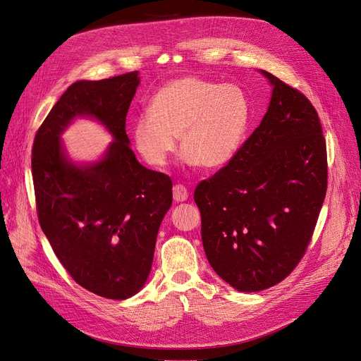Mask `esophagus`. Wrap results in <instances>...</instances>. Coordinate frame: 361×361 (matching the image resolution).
Listing matches in <instances>:
<instances>
[{
  "label": "esophagus",
  "mask_w": 361,
  "mask_h": 361,
  "mask_svg": "<svg viewBox=\"0 0 361 361\" xmlns=\"http://www.w3.org/2000/svg\"><path fill=\"white\" fill-rule=\"evenodd\" d=\"M188 195H190V192H188V190H186L183 185L178 183V185L173 186V200L175 201L182 202V201H185L188 198Z\"/></svg>",
  "instance_id": "esophagus-1"
}]
</instances>
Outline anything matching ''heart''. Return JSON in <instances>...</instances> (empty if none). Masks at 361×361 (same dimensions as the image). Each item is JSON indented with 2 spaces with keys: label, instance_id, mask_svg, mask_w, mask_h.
<instances>
[{
  "label": "heart",
  "instance_id": "heart-1",
  "mask_svg": "<svg viewBox=\"0 0 361 361\" xmlns=\"http://www.w3.org/2000/svg\"><path fill=\"white\" fill-rule=\"evenodd\" d=\"M148 111L135 118L132 136L142 159L154 167L167 164L179 135L186 163L207 169L226 164L250 120V102L241 88L195 76L164 85Z\"/></svg>",
  "mask_w": 361,
  "mask_h": 361
}]
</instances>
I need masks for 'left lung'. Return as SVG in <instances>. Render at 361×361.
I'll use <instances>...</instances> for the list:
<instances>
[{"instance_id":"obj_1","label":"left lung","mask_w":361,"mask_h":361,"mask_svg":"<svg viewBox=\"0 0 361 361\" xmlns=\"http://www.w3.org/2000/svg\"><path fill=\"white\" fill-rule=\"evenodd\" d=\"M263 75L273 92L260 126L194 192L207 260L243 293L276 285L298 266L328 190L316 109L297 88Z\"/></svg>"}]
</instances>
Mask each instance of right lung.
<instances>
[{
	"instance_id": "add662e5",
	"label": "right lung",
	"mask_w": 361,
	"mask_h": 361,
	"mask_svg": "<svg viewBox=\"0 0 361 361\" xmlns=\"http://www.w3.org/2000/svg\"><path fill=\"white\" fill-rule=\"evenodd\" d=\"M138 85L136 71L71 85L32 147L37 213L45 236L76 283L110 300L129 298L144 286L171 205V179L144 167L129 147L126 114ZM76 115L98 118L116 140L104 159L87 168L68 162L59 142Z\"/></svg>"
}]
</instances>
